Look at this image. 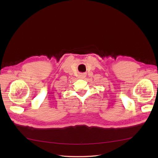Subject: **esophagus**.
<instances>
[{
  "mask_svg": "<svg viewBox=\"0 0 158 158\" xmlns=\"http://www.w3.org/2000/svg\"><path fill=\"white\" fill-rule=\"evenodd\" d=\"M85 74H80L79 75V78H80V79H83V78H85Z\"/></svg>",
  "mask_w": 158,
  "mask_h": 158,
  "instance_id": "34e87169",
  "label": "esophagus"
}]
</instances>
